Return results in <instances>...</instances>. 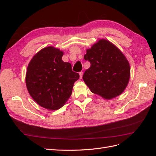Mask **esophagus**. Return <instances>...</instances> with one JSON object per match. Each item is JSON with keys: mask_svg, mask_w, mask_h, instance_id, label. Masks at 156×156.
<instances>
[{"mask_svg": "<svg viewBox=\"0 0 156 156\" xmlns=\"http://www.w3.org/2000/svg\"><path fill=\"white\" fill-rule=\"evenodd\" d=\"M83 72H79V75H80V79H82V77H83Z\"/></svg>", "mask_w": 156, "mask_h": 156, "instance_id": "esophagus-1", "label": "esophagus"}]
</instances>
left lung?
Returning a JSON list of instances; mask_svg holds the SVG:
<instances>
[{
  "instance_id": "1",
  "label": "left lung",
  "mask_w": 156,
  "mask_h": 156,
  "mask_svg": "<svg viewBox=\"0 0 156 156\" xmlns=\"http://www.w3.org/2000/svg\"><path fill=\"white\" fill-rule=\"evenodd\" d=\"M90 62L83 76L90 91L106 100L120 95L128 84L130 66L126 56L111 42L101 39L87 49Z\"/></svg>"
}]
</instances>
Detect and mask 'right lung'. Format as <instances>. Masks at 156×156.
<instances>
[{
  "label": "right lung",
  "instance_id": "add662e5",
  "mask_svg": "<svg viewBox=\"0 0 156 156\" xmlns=\"http://www.w3.org/2000/svg\"><path fill=\"white\" fill-rule=\"evenodd\" d=\"M63 54L54 47H47L33 56L27 67L28 91L37 104L49 110L59 109L66 103L79 78L71 64L62 60Z\"/></svg>",
  "mask_w": 156,
  "mask_h": 156
}]
</instances>
